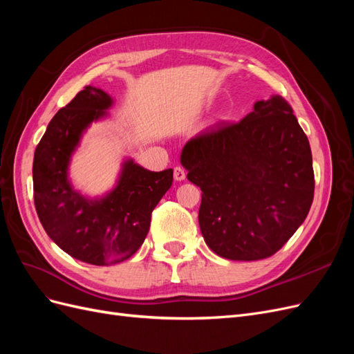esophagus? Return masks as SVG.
<instances>
[{
    "label": "esophagus",
    "instance_id": "1",
    "mask_svg": "<svg viewBox=\"0 0 354 354\" xmlns=\"http://www.w3.org/2000/svg\"><path fill=\"white\" fill-rule=\"evenodd\" d=\"M174 178L177 180V181H181V180H185L186 178V171L181 168V167H176L174 168Z\"/></svg>",
    "mask_w": 354,
    "mask_h": 354
}]
</instances>
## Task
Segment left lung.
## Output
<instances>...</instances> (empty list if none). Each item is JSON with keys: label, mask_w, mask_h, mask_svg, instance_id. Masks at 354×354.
Masks as SVG:
<instances>
[{"label": "left lung", "mask_w": 354, "mask_h": 354, "mask_svg": "<svg viewBox=\"0 0 354 354\" xmlns=\"http://www.w3.org/2000/svg\"><path fill=\"white\" fill-rule=\"evenodd\" d=\"M292 112L282 95H273L239 122L214 124L183 147L187 178L202 190V236L223 259L272 257L307 217L313 160Z\"/></svg>", "instance_id": "obj_1"}]
</instances>
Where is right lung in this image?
I'll return each instance as SVG.
<instances>
[{
  "mask_svg": "<svg viewBox=\"0 0 354 354\" xmlns=\"http://www.w3.org/2000/svg\"><path fill=\"white\" fill-rule=\"evenodd\" d=\"M112 104L111 95L87 85L50 121L35 149L34 201L42 227L57 246L80 261L121 263L140 248L152 211L173 185V169L153 173L127 160L118 186L88 201L68 181V165L82 131Z\"/></svg>",
  "mask_w": 354,
  "mask_h": 354,
  "instance_id": "add662e5",
  "label": "right lung"
}]
</instances>
